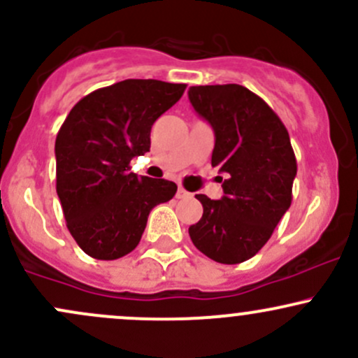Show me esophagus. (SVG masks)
<instances>
[{"mask_svg": "<svg viewBox=\"0 0 358 358\" xmlns=\"http://www.w3.org/2000/svg\"><path fill=\"white\" fill-rule=\"evenodd\" d=\"M190 197H192L190 192H187L185 189H182V187H180V189L176 190V199H190Z\"/></svg>", "mask_w": 358, "mask_h": 358, "instance_id": "obj_1", "label": "esophagus"}]
</instances>
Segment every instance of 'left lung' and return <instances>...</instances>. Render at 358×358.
Returning <instances> with one entry per match:
<instances>
[{"label": "left lung", "mask_w": 358, "mask_h": 358, "mask_svg": "<svg viewBox=\"0 0 358 358\" xmlns=\"http://www.w3.org/2000/svg\"><path fill=\"white\" fill-rule=\"evenodd\" d=\"M189 99L214 130L210 164L227 175L220 201L195 195L204 213L189 235L213 261L240 264L266 245L292 204L295 152L280 116L243 85H195Z\"/></svg>", "instance_id": "8db88e82"}]
</instances>
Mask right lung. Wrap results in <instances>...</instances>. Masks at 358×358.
Listing matches in <instances>:
<instances>
[{"mask_svg":"<svg viewBox=\"0 0 358 358\" xmlns=\"http://www.w3.org/2000/svg\"><path fill=\"white\" fill-rule=\"evenodd\" d=\"M185 84L129 78L82 97L56 135V192L66 228L94 259L115 261L138 245L154 206L176 185L130 171L149 152L150 129Z\"/></svg>","mask_w":358,"mask_h":358,"instance_id":"add662e5","label":"right lung"}]
</instances>
